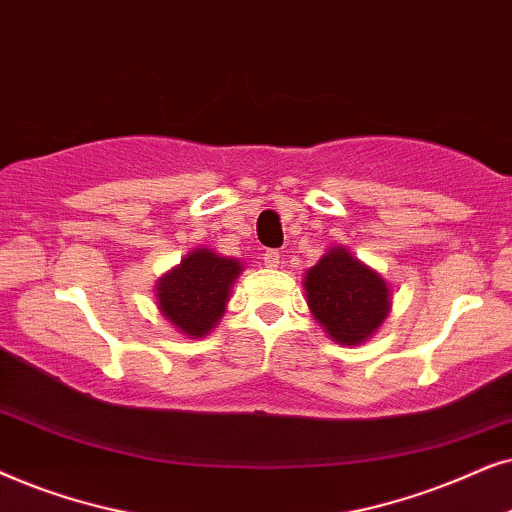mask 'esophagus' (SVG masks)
Listing matches in <instances>:
<instances>
[{
    "label": "esophagus",
    "mask_w": 512,
    "mask_h": 512,
    "mask_svg": "<svg viewBox=\"0 0 512 512\" xmlns=\"http://www.w3.org/2000/svg\"><path fill=\"white\" fill-rule=\"evenodd\" d=\"M262 260L269 269H278L283 264V257H281V252H278V250H267V252H264Z\"/></svg>",
    "instance_id": "obj_1"
}]
</instances>
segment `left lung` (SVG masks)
<instances>
[{"label": "left lung", "mask_w": 512, "mask_h": 512, "mask_svg": "<svg viewBox=\"0 0 512 512\" xmlns=\"http://www.w3.org/2000/svg\"><path fill=\"white\" fill-rule=\"evenodd\" d=\"M304 295L311 316L332 342L358 346L384 325L393 306L384 276L335 245L304 274Z\"/></svg>", "instance_id": "left-lung-1"}]
</instances>
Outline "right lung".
I'll use <instances>...</instances> for the list:
<instances>
[{"mask_svg":"<svg viewBox=\"0 0 512 512\" xmlns=\"http://www.w3.org/2000/svg\"><path fill=\"white\" fill-rule=\"evenodd\" d=\"M243 264L210 248H196L156 281L159 313L187 339L206 337L227 311Z\"/></svg>","mask_w":512,"mask_h":512,"instance_id":"add662e5","label":"right lung"}]
</instances>
